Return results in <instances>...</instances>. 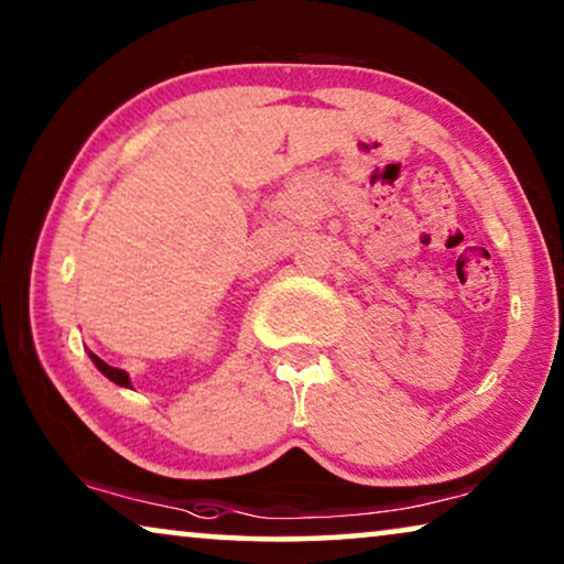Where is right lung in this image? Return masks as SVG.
<instances>
[{
    "instance_id": "1",
    "label": "right lung",
    "mask_w": 564,
    "mask_h": 564,
    "mask_svg": "<svg viewBox=\"0 0 564 564\" xmlns=\"http://www.w3.org/2000/svg\"><path fill=\"white\" fill-rule=\"evenodd\" d=\"M89 357H91V361H95V365H97L99 372H102L105 377H110V380H112L115 384H120V388H130V377L126 375V369H118V367L105 365V361L99 359V357H95V354H91V351H89Z\"/></svg>"
}]
</instances>
